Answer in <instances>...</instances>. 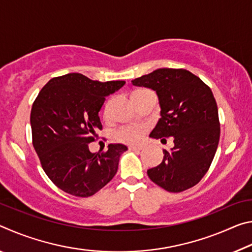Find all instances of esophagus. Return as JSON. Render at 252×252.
Segmentation results:
<instances>
[{
  "mask_svg": "<svg viewBox=\"0 0 252 252\" xmlns=\"http://www.w3.org/2000/svg\"><path fill=\"white\" fill-rule=\"evenodd\" d=\"M141 149H142L141 146H130V147H129V150H133V151L141 150Z\"/></svg>",
  "mask_w": 252,
  "mask_h": 252,
  "instance_id": "esophagus-1",
  "label": "esophagus"
}]
</instances>
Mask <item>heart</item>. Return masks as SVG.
<instances>
[{
    "label": "heart",
    "mask_w": 252,
    "mask_h": 252,
    "mask_svg": "<svg viewBox=\"0 0 252 252\" xmlns=\"http://www.w3.org/2000/svg\"><path fill=\"white\" fill-rule=\"evenodd\" d=\"M136 92H143V91H135ZM146 127L140 125H130L122 126L119 129L116 133L117 139L119 141H122L125 143H138L141 141Z\"/></svg>",
    "instance_id": "1"
}]
</instances>
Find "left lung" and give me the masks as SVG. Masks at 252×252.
<instances>
[{"label": "left lung", "instance_id": "8db88e82", "mask_svg": "<svg viewBox=\"0 0 252 252\" xmlns=\"http://www.w3.org/2000/svg\"><path fill=\"white\" fill-rule=\"evenodd\" d=\"M135 87L156 91L159 121L150 138L173 139L163 160L147 173L169 192H181L201 180L219 143L220 125L215 96L201 79L183 69L162 67L131 81Z\"/></svg>", "mask_w": 252, "mask_h": 252}]
</instances>
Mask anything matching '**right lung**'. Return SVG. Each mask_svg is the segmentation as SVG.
I'll return each instance as SVG.
<instances>
[{"instance_id":"add662e5","label":"right lung","mask_w":252,"mask_h":252,"mask_svg":"<svg viewBox=\"0 0 252 252\" xmlns=\"http://www.w3.org/2000/svg\"><path fill=\"white\" fill-rule=\"evenodd\" d=\"M125 84L67 73L51 79L34 101L33 147L46 176L64 192L90 197L116 176L126 146L109 144L106 152L93 153L89 143L102 129L99 112L105 97Z\"/></svg>"}]
</instances>
